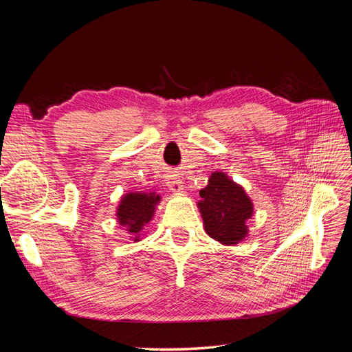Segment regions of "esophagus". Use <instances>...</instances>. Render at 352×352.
<instances>
[{
  "label": "esophagus",
  "instance_id": "obj_1",
  "mask_svg": "<svg viewBox=\"0 0 352 352\" xmlns=\"http://www.w3.org/2000/svg\"><path fill=\"white\" fill-rule=\"evenodd\" d=\"M167 188L170 189V192H180V190L184 189V184H182V179L176 173V172H170L167 176Z\"/></svg>",
  "mask_w": 352,
  "mask_h": 352
}]
</instances>
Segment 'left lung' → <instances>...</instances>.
<instances>
[{
    "instance_id": "obj_1",
    "label": "left lung",
    "mask_w": 352,
    "mask_h": 352,
    "mask_svg": "<svg viewBox=\"0 0 352 352\" xmlns=\"http://www.w3.org/2000/svg\"><path fill=\"white\" fill-rule=\"evenodd\" d=\"M201 212L207 235L223 245H236L248 236L247 220L254 214L251 198L223 172L211 173L199 190Z\"/></svg>"
}]
</instances>
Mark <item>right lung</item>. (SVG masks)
<instances>
[{
	"mask_svg": "<svg viewBox=\"0 0 352 352\" xmlns=\"http://www.w3.org/2000/svg\"><path fill=\"white\" fill-rule=\"evenodd\" d=\"M160 195L155 192H127L122 197L117 206V221L124 230L132 235L133 242L141 241L144 229L154 217L155 207L160 202Z\"/></svg>",
	"mask_w": 352,
	"mask_h": 352,
	"instance_id": "1",
	"label": "right lung"
}]
</instances>
